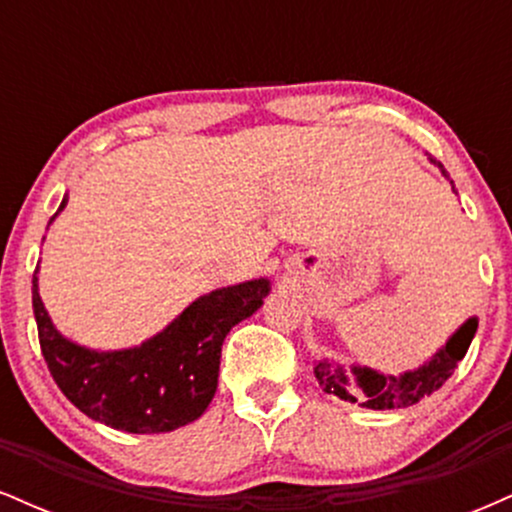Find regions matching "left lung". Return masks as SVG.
<instances>
[{"label": "left lung", "mask_w": 512, "mask_h": 512, "mask_svg": "<svg viewBox=\"0 0 512 512\" xmlns=\"http://www.w3.org/2000/svg\"><path fill=\"white\" fill-rule=\"evenodd\" d=\"M428 161H431L433 166H438L440 173L450 180L443 163H438L436 158L431 156H428ZM450 185L452 190H455V182L450 180ZM477 327L479 317H467V320L450 334L448 342L440 346L428 361L421 363L419 368L404 370V373L399 375L383 373V370L361 366V363H339L334 361V358H320V361H315L313 373L327 395L344 399V402L378 411L404 409L416 404L419 399L433 395L438 387L445 385V380L455 373L457 363H460L464 354H467L469 344H472L474 334H477Z\"/></svg>", "instance_id": "left-lung-1"}]
</instances>
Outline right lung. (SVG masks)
Wrapping results in <instances>:
<instances>
[{"label": "right lung", "mask_w": 512, "mask_h": 512, "mask_svg": "<svg viewBox=\"0 0 512 512\" xmlns=\"http://www.w3.org/2000/svg\"><path fill=\"white\" fill-rule=\"evenodd\" d=\"M64 207L67 195L57 214ZM38 269L33 315L52 378L88 419L125 433H168L197 421L219 387L223 339L240 320L255 315L272 291L267 276L214 289L142 344L101 351L57 330L40 298Z\"/></svg>", "instance_id": "right-lung-1"}]
</instances>
